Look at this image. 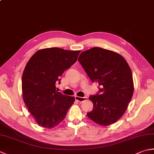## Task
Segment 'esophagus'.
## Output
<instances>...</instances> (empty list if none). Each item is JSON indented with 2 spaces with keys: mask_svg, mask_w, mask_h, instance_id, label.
<instances>
[{
  "mask_svg": "<svg viewBox=\"0 0 154 154\" xmlns=\"http://www.w3.org/2000/svg\"><path fill=\"white\" fill-rule=\"evenodd\" d=\"M75 100H76L77 101H78V102H83V101H85V100L87 99V97H81L75 96Z\"/></svg>",
  "mask_w": 154,
  "mask_h": 154,
  "instance_id": "esophagus-1",
  "label": "esophagus"
}]
</instances>
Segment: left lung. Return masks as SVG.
I'll list each match as a JSON object with an SVG mask.
<instances>
[{
  "instance_id": "left-lung-1",
  "label": "left lung",
  "mask_w": 154,
  "mask_h": 154,
  "mask_svg": "<svg viewBox=\"0 0 154 154\" xmlns=\"http://www.w3.org/2000/svg\"><path fill=\"white\" fill-rule=\"evenodd\" d=\"M78 61L99 92L89 97L93 109L87 115L101 126L114 124L122 116L134 93L132 71L122 55L94 47L81 52Z\"/></svg>"
}]
</instances>
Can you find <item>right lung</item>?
I'll return each instance as SVG.
<instances>
[{"label":"right lung","instance_id":"right-lung-1","mask_svg":"<svg viewBox=\"0 0 154 154\" xmlns=\"http://www.w3.org/2000/svg\"><path fill=\"white\" fill-rule=\"evenodd\" d=\"M81 51L58 48L42 49L26 65L22 79L24 102L40 126L53 128L63 120L74 97L58 92L55 85L67 69L76 62Z\"/></svg>","mask_w":154,"mask_h":154}]
</instances>
